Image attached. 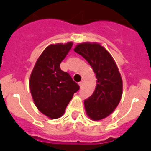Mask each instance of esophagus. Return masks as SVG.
<instances>
[{"label":"esophagus","instance_id":"34e87169","mask_svg":"<svg viewBox=\"0 0 151 151\" xmlns=\"http://www.w3.org/2000/svg\"><path fill=\"white\" fill-rule=\"evenodd\" d=\"M78 85H79L80 88H82V86H83V82H80L79 83H78Z\"/></svg>","mask_w":151,"mask_h":151}]
</instances>
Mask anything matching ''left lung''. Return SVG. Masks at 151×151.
Here are the masks:
<instances>
[{
    "label": "left lung",
    "instance_id": "8db88e82",
    "mask_svg": "<svg viewBox=\"0 0 151 151\" xmlns=\"http://www.w3.org/2000/svg\"><path fill=\"white\" fill-rule=\"evenodd\" d=\"M74 51L88 62L97 78L94 93L85 100L88 116L94 121L101 120L111 114L120 102L122 80L111 54L98 43L78 44Z\"/></svg>",
    "mask_w": 151,
    "mask_h": 151
}]
</instances>
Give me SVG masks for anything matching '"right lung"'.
<instances>
[{
    "label": "right lung",
    "instance_id": "obj_1",
    "mask_svg": "<svg viewBox=\"0 0 151 151\" xmlns=\"http://www.w3.org/2000/svg\"><path fill=\"white\" fill-rule=\"evenodd\" d=\"M73 42L52 44L37 60L31 73L29 87L35 104L41 113L52 119L63 115L73 94L79 89L60 63L73 46Z\"/></svg>",
    "mask_w": 151,
    "mask_h": 151
}]
</instances>
